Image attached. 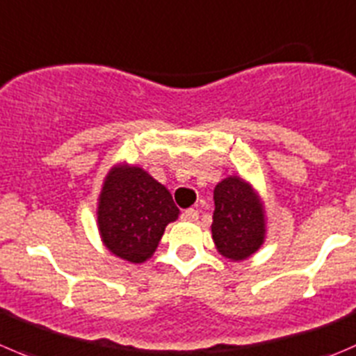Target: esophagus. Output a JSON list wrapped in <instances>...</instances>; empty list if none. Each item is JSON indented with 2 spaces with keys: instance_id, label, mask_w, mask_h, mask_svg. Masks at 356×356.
Listing matches in <instances>:
<instances>
[{
  "instance_id": "1",
  "label": "esophagus",
  "mask_w": 356,
  "mask_h": 356,
  "mask_svg": "<svg viewBox=\"0 0 356 356\" xmlns=\"http://www.w3.org/2000/svg\"><path fill=\"white\" fill-rule=\"evenodd\" d=\"M198 217H200V213L196 209H188L182 212V219L188 220V222H196V220H198Z\"/></svg>"
}]
</instances>
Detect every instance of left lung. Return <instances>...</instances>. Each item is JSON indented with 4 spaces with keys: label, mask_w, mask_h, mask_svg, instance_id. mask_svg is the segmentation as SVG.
<instances>
[{
    "label": "left lung",
    "mask_w": 356,
    "mask_h": 356,
    "mask_svg": "<svg viewBox=\"0 0 356 356\" xmlns=\"http://www.w3.org/2000/svg\"><path fill=\"white\" fill-rule=\"evenodd\" d=\"M212 238L217 252L229 261H243L266 238V212L250 182L240 175L222 179L213 189Z\"/></svg>",
    "instance_id": "1"
}]
</instances>
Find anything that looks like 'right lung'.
Returning <instances> with one entry per match:
<instances>
[{
	"instance_id": "add662e5",
	"label": "right lung",
	"mask_w": 356,
	"mask_h": 356,
	"mask_svg": "<svg viewBox=\"0 0 356 356\" xmlns=\"http://www.w3.org/2000/svg\"><path fill=\"white\" fill-rule=\"evenodd\" d=\"M177 217L170 191L144 168L118 163L108 172L99 195L97 226L113 255L134 264L147 261Z\"/></svg>"
}]
</instances>
